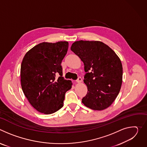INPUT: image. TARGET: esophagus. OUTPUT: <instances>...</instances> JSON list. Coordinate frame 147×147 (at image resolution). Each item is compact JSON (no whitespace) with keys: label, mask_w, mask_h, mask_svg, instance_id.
I'll return each mask as SVG.
<instances>
[{"label":"esophagus","mask_w":147,"mask_h":147,"mask_svg":"<svg viewBox=\"0 0 147 147\" xmlns=\"http://www.w3.org/2000/svg\"><path fill=\"white\" fill-rule=\"evenodd\" d=\"M81 81H82V78H81V77H78V78H77V80H76V82H78V83H80Z\"/></svg>","instance_id":"34e87169"}]
</instances>
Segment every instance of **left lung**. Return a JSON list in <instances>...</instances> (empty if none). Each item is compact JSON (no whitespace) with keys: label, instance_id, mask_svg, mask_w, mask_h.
Segmentation results:
<instances>
[{"label":"left lung","instance_id":"obj_1","mask_svg":"<svg viewBox=\"0 0 147 147\" xmlns=\"http://www.w3.org/2000/svg\"><path fill=\"white\" fill-rule=\"evenodd\" d=\"M71 50L83 61L84 82L88 88L82 102L97 111L108 108L118 95L122 83L120 59L108 45L100 41H76Z\"/></svg>","mask_w":147,"mask_h":147}]
</instances>
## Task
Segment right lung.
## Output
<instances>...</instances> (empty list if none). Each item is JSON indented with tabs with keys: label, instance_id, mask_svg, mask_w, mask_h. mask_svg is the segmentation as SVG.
<instances>
[{
	"label": "right lung",
	"instance_id": "right-lung-1",
	"mask_svg": "<svg viewBox=\"0 0 147 147\" xmlns=\"http://www.w3.org/2000/svg\"><path fill=\"white\" fill-rule=\"evenodd\" d=\"M68 48L66 41L42 42L30 49L23 59L22 88L30 104L40 113L49 115L61 109L66 92L71 88V81L62 77L61 66Z\"/></svg>",
	"mask_w": 147,
	"mask_h": 147
}]
</instances>
